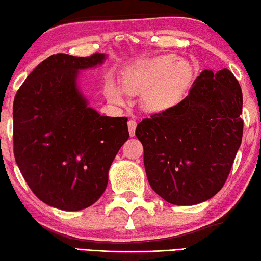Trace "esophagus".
<instances>
[{"label": "esophagus", "instance_id": "34e87169", "mask_svg": "<svg viewBox=\"0 0 261 261\" xmlns=\"http://www.w3.org/2000/svg\"><path fill=\"white\" fill-rule=\"evenodd\" d=\"M135 128H137V121H135V120L128 121V130H129L130 137H134Z\"/></svg>", "mask_w": 261, "mask_h": 261}]
</instances>
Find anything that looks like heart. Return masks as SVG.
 Wrapping results in <instances>:
<instances>
[{
  "label": "heart",
  "instance_id": "heart-1",
  "mask_svg": "<svg viewBox=\"0 0 261 261\" xmlns=\"http://www.w3.org/2000/svg\"><path fill=\"white\" fill-rule=\"evenodd\" d=\"M194 80V67L174 55L158 56L135 64L123 76L124 90L141 94L142 108L151 113L166 112L184 98ZM112 101L122 103L124 91L115 82L107 84Z\"/></svg>",
  "mask_w": 261,
  "mask_h": 261
}]
</instances>
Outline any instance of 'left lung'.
<instances>
[{
  "mask_svg": "<svg viewBox=\"0 0 261 261\" xmlns=\"http://www.w3.org/2000/svg\"><path fill=\"white\" fill-rule=\"evenodd\" d=\"M242 92L228 69L202 71L189 95L138 124L151 188L166 202L194 205L212 198L229 176L241 145Z\"/></svg>",
  "mask_w": 261,
  "mask_h": 261,
  "instance_id": "left-lung-1",
  "label": "left lung"
}]
</instances>
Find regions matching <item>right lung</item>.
I'll return each instance as SVG.
<instances>
[{"instance_id": "1", "label": "right lung", "mask_w": 261, "mask_h": 261, "mask_svg": "<svg viewBox=\"0 0 261 261\" xmlns=\"http://www.w3.org/2000/svg\"><path fill=\"white\" fill-rule=\"evenodd\" d=\"M103 53L49 56L26 78L13 105L14 156L33 194L74 212L94 204L108 184L114 158L129 137L127 117L102 116L77 88L80 70Z\"/></svg>"}]
</instances>
